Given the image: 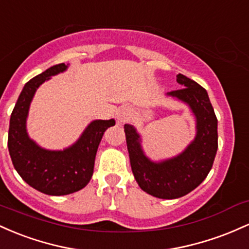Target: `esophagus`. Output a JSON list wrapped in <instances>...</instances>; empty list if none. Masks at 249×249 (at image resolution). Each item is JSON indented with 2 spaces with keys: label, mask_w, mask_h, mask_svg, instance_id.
<instances>
[{
  "label": "esophagus",
  "mask_w": 249,
  "mask_h": 249,
  "mask_svg": "<svg viewBox=\"0 0 249 249\" xmlns=\"http://www.w3.org/2000/svg\"><path fill=\"white\" fill-rule=\"evenodd\" d=\"M130 114H132V109L128 107H120L119 109L116 111V117H117V121L119 122H125L128 120V117L130 116Z\"/></svg>",
  "instance_id": "esophagus-1"
}]
</instances>
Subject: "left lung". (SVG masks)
Returning <instances> with one entry per match:
<instances>
[{"label":"left lung","instance_id":"1","mask_svg":"<svg viewBox=\"0 0 249 249\" xmlns=\"http://www.w3.org/2000/svg\"><path fill=\"white\" fill-rule=\"evenodd\" d=\"M177 81L183 88L166 96L188 106L196 129L194 140L180 154L152 160L142 148L141 134L133 124H124L134 178L142 191L159 199H178L196 188L211 172L217 150V119L207 90L182 74L177 75Z\"/></svg>","mask_w":249,"mask_h":249}]
</instances>
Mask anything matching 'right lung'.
<instances>
[{
	"label": "right lung",
	"mask_w": 249,
	"mask_h": 249,
	"mask_svg": "<svg viewBox=\"0 0 249 249\" xmlns=\"http://www.w3.org/2000/svg\"><path fill=\"white\" fill-rule=\"evenodd\" d=\"M68 67L64 63L55 64L28 81L14 107L8 133V149L19 177L36 191L54 196L71 194L88 185L103 134L115 125L114 119L94 120L71 146L61 150L46 149L30 139L27 119L36 90Z\"/></svg>",
	"instance_id": "obj_1"
}]
</instances>
